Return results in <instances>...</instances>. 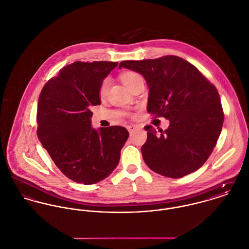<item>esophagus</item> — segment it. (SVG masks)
Returning <instances> with one entry per match:
<instances>
[{
	"instance_id": "obj_1",
	"label": "esophagus",
	"mask_w": 249,
	"mask_h": 249,
	"mask_svg": "<svg viewBox=\"0 0 249 249\" xmlns=\"http://www.w3.org/2000/svg\"><path fill=\"white\" fill-rule=\"evenodd\" d=\"M138 126L137 125H134V124H132V125H129V126H127V129H128V131H129V133H133L135 130H137L138 129Z\"/></svg>"
}]
</instances>
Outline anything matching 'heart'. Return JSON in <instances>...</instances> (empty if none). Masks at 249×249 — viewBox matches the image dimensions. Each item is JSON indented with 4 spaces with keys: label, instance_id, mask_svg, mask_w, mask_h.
Masks as SVG:
<instances>
[{
    "label": "heart",
    "instance_id": "b5f03b06",
    "mask_svg": "<svg viewBox=\"0 0 249 249\" xmlns=\"http://www.w3.org/2000/svg\"><path fill=\"white\" fill-rule=\"evenodd\" d=\"M139 77L140 76L136 72L127 71V72H124L121 75V80H122V83L124 84L126 87H129L131 84L133 83L136 79H138ZM107 86H108V80H105L100 87V90H99L100 95H103L105 93V91L107 89Z\"/></svg>",
    "mask_w": 249,
    "mask_h": 249
}]
</instances>
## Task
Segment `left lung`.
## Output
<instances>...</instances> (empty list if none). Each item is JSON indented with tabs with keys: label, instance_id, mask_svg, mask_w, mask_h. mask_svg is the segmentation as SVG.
Returning a JSON list of instances; mask_svg holds the SVG:
<instances>
[{
	"label": "left lung",
	"instance_id": "left-lung-1",
	"mask_svg": "<svg viewBox=\"0 0 249 249\" xmlns=\"http://www.w3.org/2000/svg\"><path fill=\"white\" fill-rule=\"evenodd\" d=\"M149 87L147 111L170 121L160 135L145 126L143 160L154 172L179 178L196 171L211 155L221 135L223 111L215 86L186 60L175 55L123 61Z\"/></svg>",
	"mask_w": 249,
	"mask_h": 249
}]
</instances>
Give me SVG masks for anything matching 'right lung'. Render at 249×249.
Masks as SVG:
<instances>
[{
	"label": "right lung",
	"instance_id": "add662e5",
	"mask_svg": "<svg viewBox=\"0 0 249 249\" xmlns=\"http://www.w3.org/2000/svg\"><path fill=\"white\" fill-rule=\"evenodd\" d=\"M117 62H74L60 70L40 93L37 136L60 171L83 184L111 175L129 138L121 126L95 130L91 106L100 105V87Z\"/></svg>",
	"mask_w": 249,
	"mask_h": 249
}]
</instances>
